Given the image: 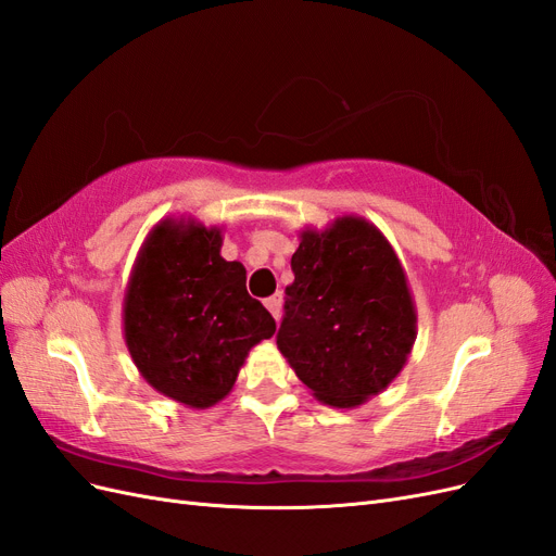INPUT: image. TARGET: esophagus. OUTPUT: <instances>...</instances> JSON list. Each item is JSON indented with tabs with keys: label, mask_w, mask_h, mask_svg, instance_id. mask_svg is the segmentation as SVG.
Instances as JSON below:
<instances>
[{
	"label": "esophagus",
	"mask_w": 556,
	"mask_h": 556,
	"mask_svg": "<svg viewBox=\"0 0 556 556\" xmlns=\"http://www.w3.org/2000/svg\"><path fill=\"white\" fill-rule=\"evenodd\" d=\"M264 306H266V311H268V313H271V315L278 319L280 308H282V296H280V294H274V296L264 299Z\"/></svg>",
	"instance_id": "obj_1"
}]
</instances>
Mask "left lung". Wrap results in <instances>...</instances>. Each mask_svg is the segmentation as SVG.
Returning <instances> with one entry per match:
<instances>
[{
    "label": "left lung",
    "mask_w": 556,
    "mask_h": 556,
    "mask_svg": "<svg viewBox=\"0 0 556 556\" xmlns=\"http://www.w3.org/2000/svg\"><path fill=\"white\" fill-rule=\"evenodd\" d=\"M292 271L278 350L317 401L357 408L390 387L415 345L406 271L384 233L359 215L301 229Z\"/></svg>",
    "instance_id": "8db88e82"
}]
</instances>
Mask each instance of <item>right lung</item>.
<instances>
[{"mask_svg": "<svg viewBox=\"0 0 556 556\" xmlns=\"http://www.w3.org/2000/svg\"><path fill=\"white\" fill-rule=\"evenodd\" d=\"M223 227L164 217L146 237L123 301L125 343L143 380L182 406L223 401L276 319L220 255Z\"/></svg>", "mask_w": 556, "mask_h": 556, "instance_id": "add662e5", "label": "right lung"}]
</instances>
